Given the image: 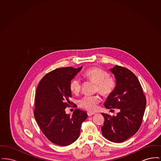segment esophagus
<instances>
[{
	"label": "esophagus",
	"instance_id": "obj_1",
	"mask_svg": "<svg viewBox=\"0 0 161 161\" xmlns=\"http://www.w3.org/2000/svg\"><path fill=\"white\" fill-rule=\"evenodd\" d=\"M95 113H93V112H87V115L89 116H92L93 115H95Z\"/></svg>",
	"mask_w": 161,
	"mask_h": 161
}]
</instances>
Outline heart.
<instances>
[{"instance_id": "b5f03b06", "label": "heart", "mask_w": 161, "mask_h": 161, "mask_svg": "<svg viewBox=\"0 0 161 161\" xmlns=\"http://www.w3.org/2000/svg\"><path fill=\"white\" fill-rule=\"evenodd\" d=\"M84 75L88 80L96 84V92H99L103 96L107 97L114 92L116 81L113 77L108 75L106 70L97 67L92 68L87 70ZM81 87V82L78 78H74L69 85L70 91L74 94L79 93ZM100 101L98 95H86L78 101V105L87 110L95 111L98 108Z\"/></svg>"}]
</instances>
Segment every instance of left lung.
Returning a JSON list of instances; mask_svg holds the SVG:
<instances>
[{"instance_id":"obj_1","label":"left lung","mask_w":161,"mask_h":161,"mask_svg":"<svg viewBox=\"0 0 161 161\" xmlns=\"http://www.w3.org/2000/svg\"><path fill=\"white\" fill-rule=\"evenodd\" d=\"M110 70L115 76L116 85L104 106L118 108L120 112L116 116L102 113L104 122L101 130L104 138L119 143L139 129L146 109V96L137 77L129 69L116 65Z\"/></svg>"}]
</instances>
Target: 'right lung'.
<instances>
[{
    "label": "right lung",
    "mask_w": 161,
    "mask_h": 161,
    "mask_svg": "<svg viewBox=\"0 0 161 161\" xmlns=\"http://www.w3.org/2000/svg\"><path fill=\"white\" fill-rule=\"evenodd\" d=\"M82 68L67 67L51 71L42 78L36 90L35 119L46 138L58 146H69L75 142L81 124L87 117V113L80 109H75L72 115L65 111L70 104V83Z\"/></svg>",
    "instance_id": "right-lung-1"
}]
</instances>
